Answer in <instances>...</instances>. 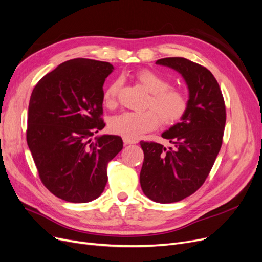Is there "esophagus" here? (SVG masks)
Wrapping results in <instances>:
<instances>
[{
    "mask_svg": "<svg viewBox=\"0 0 262 262\" xmlns=\"http://www.w3.org/2000/svg\"><path fill=\"white\" fill-rule=\"evenodd\" d=\"M135 143H137V141H136V140L125 139V138H124V144H135Z\"/></svg>",
    "mask_w": 262,
    "mask_h": 262,
    "instance_id": "34e87169",
    "label": "esophagus"
}]
</instances>
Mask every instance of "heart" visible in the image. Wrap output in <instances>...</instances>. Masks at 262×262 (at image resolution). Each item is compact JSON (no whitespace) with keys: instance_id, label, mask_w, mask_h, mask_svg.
<instances>
[{"instance_id":"obj_1","label":"heart","mask_w":262,"mask_h":262,"mask_svg":"<svg viewBox=\"0 0 262 262\" xmlns=\"http://www.w3.org/2000/svg\"><path fill=\"white\" fill-rule=\"evenodd\" d=\"M137 81L150 93L145 108L141 112L125 111L112 117L109 122L110 130L125 139L136 140L158 125V119L170 125L180 121L187 111L188 100L183 91L171 83L167 78L154 71L142 70L136 74ZM122 85L121 79L112 81L104 92V103L113 108L118 104V96Z\"/></svg>"}]
</instances>
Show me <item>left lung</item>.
<instances>
[{"instance_id":"obj_1","label":"left lung","mask_w":262,"mask_h":262,"mask_svg":"<svg viewBox=\"0 0 262 262\" xmlns=\"http://www.w3.org/2000/svg\"><path fill=\"white\" fill-rule=\"evenodd\" d=\"M156 64L178 71L188 86L187 111L182 121L162 134L169 149L154 141H140L144 161L140 184L144 195L171 203L194 194L208 178L222 147L226 106L222 90L204 66L184 58H164Z\"/></svg>"}]
</instances>
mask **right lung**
<instances>
[{
  "mask_svg": "<svg viewBox=\"0 0 262 262\" xmlns=\"http://www.w3.org/2000/svg\"><path fill=\"white\" fill-rule=\"evenodd\" d=\"M113 66L74 59L43 76L31 94L27 142L41 183L75 203L100 196L107 166L123 149L119 136L91 137L105 127L103 85Z\"/></svg>",
  "mask_w": 262,
  "mask_h": 262,
  "instance_id": "1",
  "label": "right lung"
}]
</instances>
